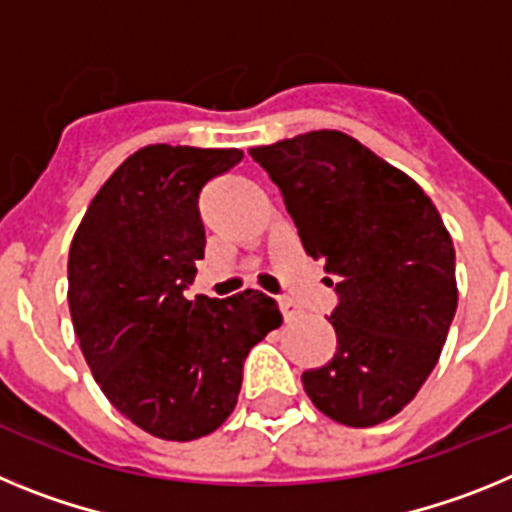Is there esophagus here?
I'll list each match as a JSON object with an SVG mask.
<instances>
[{
    "label": "esophagus",
    "instance_id": "34e87169",
    "mask_svg": "<svg viewBox=\"0 0 512 512\" xmlns=\"http://www.w3.org/2000/svg\"><path fill=\"white\" fill-rule=\"evenodd\" d=\"M278 306H281V311H283V319H286V322H291V319H296L301 314V309L296 304H293L291 299H288V296H281V299H278Z\"/></svg>",
    "mask_w": 512,
    "mask_h": 512
}]
</instances>
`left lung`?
Returning a JSON list of instances; mask_svg holds the SVG:
<instances>
[{"label":"left lung","mask_w":512,"mask_h":512,"mask_svg":"<svg viewBox=\"0 0 512 512\" xmlns=\"http://www.w3.org/2000/svg\"><path fill=\"white\" fill-rule=\"evenodd\" d=\"M250 157L278 185L306 255L324 265L337 350L301 373L319 412L371 428L410 404L456 314V252L412 177L340 131H311Z\"/></svg>","instance_id":"1"}]
</instances>
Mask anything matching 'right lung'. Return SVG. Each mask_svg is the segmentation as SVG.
<instances>
[{
    "instance_id": "1",
    "label": "right lung",
    "mask_w": 512,
    "mask_h": 512,
    "mask_svg": "<svg viewBox=\"0 0 512 512\" xmlns=\"http://www.w3.org/2000/svg\"><path fill=\"white\" fill-rule=\"evenodd\" d=\"M239 149L144 146L92 198L69 250V311L102 394L164 441H195L231 415L244 358L283 317L270 296H195L198 198Z\"/></svg>"
}]
</instances>
